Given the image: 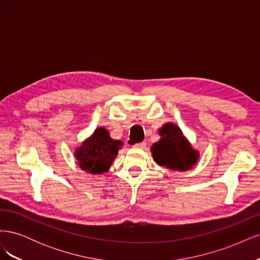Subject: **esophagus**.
Listing matches in <instances>:
<instances>
[{"mask_svg": "<svg viewBox=\"0 0 260 260\" xmlns=\"http://www.w3.org/2000/svg\"><path fill=\"white\" fill-rule=\"evenodd\" d=\"M145 146H146L145 142H141V143H137V144L133 145V147H135V148H141V149L145 148Z\"/></svg>", "mask_w": 260, "mask_h": 260, "instance_id": "34e87169", "label": "esophagus"}]
</instances>
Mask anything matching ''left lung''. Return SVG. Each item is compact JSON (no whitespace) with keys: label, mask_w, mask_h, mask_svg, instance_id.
<instances>
[{"label":"left lung","mask_w":260,"mask_h":260,"mask_svg":"<svg viewBox=\"0 0 260 260\" xmlns=\"http://www.w3.org/2000/svg\"><path fill=\"white\" fill-rule=\"evenodd\" d=\"M158 132L160 139L151 147L156 164L170 170L186 171L198 162L199 151L192 147L179 125L167 122Z\"/></svg>","instance_id":"left-lung-1"}]
</instances>
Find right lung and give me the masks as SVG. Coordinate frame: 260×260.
<instances>
[{
    "instance_id": "right-lung-1",
    "label": "right lung",
    "mask_w": 260,
    "mask_h": 260,
    "mask_svg": "<svg viewBox=\"0 0 260 260\" xmlns=\"http://www.w3.org/2000/svg\"><path fill=\"white\" fill-rule=\"evenodd\" d=\"M121 145V141L112 139L108 130L100 127L76 148L75 158L83 171L102 175L111 168Z\"/></svg>"
}]
</instances>
